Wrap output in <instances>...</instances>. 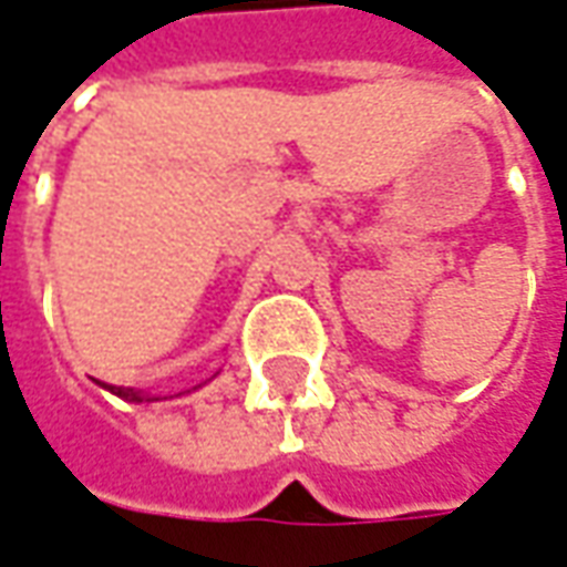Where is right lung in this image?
Returning a JSON list of instances; mask_svg holds the SVG:
<instances>
[{
	"label": "right lung",
	"instance_id": "add662e5",
	"mask_svg": "<svg viewBox=\"0 0 567 567\" xmlns=\"http://www.w3.org/2000/svg\"><path fill=\"white\" fill-rule=\"evenodd\" d=\"M110 391H112V393H118L122 400H134V403H155V400H167V396H152V393L131 391V388L124 391V388H112V384H110Z\"/></svg>",
	"mask_w": 567,
	"mask_h": 567
}]
</instances>
